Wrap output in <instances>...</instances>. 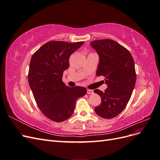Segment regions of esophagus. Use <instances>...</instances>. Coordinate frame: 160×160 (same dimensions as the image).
Segmentation results:
<instances>
[{"instance_id": "1", "label": "esophagus", "mask_w": 160, "mask_h": 160, "mask_svg": "<svg viewBox=\"0 0 160 160\" xmlns=\"http://www.w3.org/2000/svg\"><path fill=\"white\" fill-rule=\"evenodd\" d=\"M87 93H88V94H92L93 93V91L91 90V89H88V90H87Z\"/></svg>"}]
</instances>
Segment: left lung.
<instances>
[{"label": "left lung", "instance_id": "8db88e82", "mask_svg": "<svg viewBox=\"0 0 160 160\" xmlns=\"http://www.w3.org/2000/svg\"><path fill=\"white\" fill-rule=\"evenodd\" d=\"M99 57L97 76H103L108 88L104 92L95 89L101 103L95 108L100 117L111 119L126 107L136 81L133 57L129 51L118 42L100 39L91 42Z\"/></svg>", "mask_w": 160, "mask_h": 160}]
</instances>
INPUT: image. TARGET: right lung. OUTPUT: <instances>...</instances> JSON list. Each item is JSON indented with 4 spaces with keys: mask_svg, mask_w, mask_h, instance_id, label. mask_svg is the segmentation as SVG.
I'll return each mask as SVG.
<instances>
[{
    "mask_svg": "<svg viewBox=\"0 0 160 160\" xmlns=\"http://www.w3.org/2000/svg\"><path fill=\"white\" fill-rule=\"evenodd\" d=\"M83 43L49 41L31 57L28 83L41 112L54 122H61L69 118L77 99L87 93L83 87L69 88L62 81L63 71L69 67L71 55Z\"/></svg>",
    "mask_w": 160,
    "mask_h": 160,
    "instance_id": "1",
    "label": "right lung"
}]
</instances>
